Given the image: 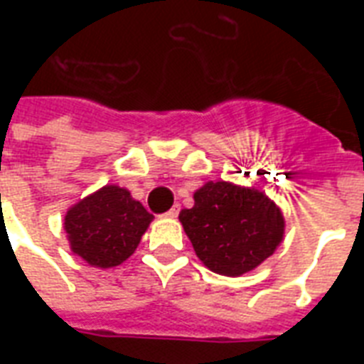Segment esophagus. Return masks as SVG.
Instances as JSON below:
<instances>
[{
    "label": "esophagus",
    "mask_w": 364,
    "mask_h": 364,
    "mask_svg": "<svg viewBox=\"0 0 364 364\" xmlns=\"http://www.w3.org/2000/svg\"><path fill=\"white\" fill-rule=\"evenodd\" d=\"M179 211H181V205L176 204L170 211H168V213H166V217H168V219H176V217L179 215Z\"/></svg>",
    "instance_id": "34e87169"
}]
</instances>
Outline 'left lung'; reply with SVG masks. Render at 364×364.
I'll use <instances>...</instances> for the list:
<instances>
[{
  "instance_id": "left-lung-1",
  "label": "left lung",
  "mask_w": 364,
  "mask_h": 364,
  "mask_svg": "<svg viewBox=\"0 0 364 364\" xmlns=\"http://www.w3.org/2000/svg\"><path fill=\"white\" fill-rule=\"evenodd\" d=\"M193 198L179 221L196 257L215 274L238 277L255 270L283 242L282 210L257 188L208 181Z\"/></svg>"
}]
</instances>
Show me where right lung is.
I'll return each instance as SVG.
<instances>
[{"instance_id":"1","label":"right lung","mask_w":364,"mask_h":364,"mask_svg":"<svg viewBox=\"0 0 364 364\" xmlns=\"http://www.w3.org/2000/svg\"><path fill=\"white\" fill-rule=\"evenodd\" d=\"M153 219L128 188L105 185L71 205L64 230L77 257L94 268H113L136 251Z\"/></svg>"}]
</instances>
